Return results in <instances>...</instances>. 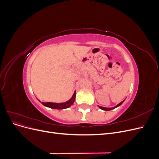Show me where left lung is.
<instances>
[{"label": "left lung", "instance_id": "obj_1", "mask_svg": "<svg viewBox=\"0 0 159 159\" xmlns=\"http://www.w3.org/2000/svg\"><path fill=\"white\" fill-rule=\"evenodd\" d=\"M125 100V99H124L123 101H122V102H121V103H119V104H117V105H116V106H115V107H102V106H99V105H98V107L100 108L101 109L104 110V111H110V110H112V109H115V108L119 107L120 105H121L123 103V102H124Z\"/></svg>", "mask_w": 159, "mask_h": 159}]
</instances>
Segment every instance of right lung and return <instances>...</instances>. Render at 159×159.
<instances>
[{
    "label": "right lung",
    "instance_id": "right-lung-1",
    "mask_svg": "<svg viewBox=\"0 0 159 159\" xmlns=\"http://www.w3.org/2000/svg\"><path fill=\"white\" fill-rule=\"evenodd\" d=\"M75 91H74V93L73 94V96L70 98L67 102L64 103H52V102H41L43 105H44L45 107H50L52 109H64L70 107L71 105H73V103L75 102Z\"/></svg>",
    "mask_w": 159,
    "mask_h": 159
}]
</instances>
